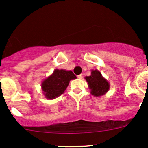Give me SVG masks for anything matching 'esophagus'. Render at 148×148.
<instances>
[{
	"label": "esophagus",
	"mask_w": 148,
	"mask_h": 148,
	"mask_svg": "<svg viewBox=\"0 0 148 148\" xmlns=\"http://www.w3.org/2000/svg\"><path fill=\"white\" fill-rule=\"evenodd\" d=\"M78 78L79 79H82L83 78L82 75V74H80V75H79V76H78Z\"/></svg>",
	"instance_id": "1"
}]
</instances>
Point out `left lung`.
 I'll list each match as a JSON object with an SVG mask.
<instances>
[{
	"mask_svg": "<svg viewBox=\"0 0 148 148\" xmlns=\"http://www.w3.org/2000/svg\"><path fill=\"white\" fill-rule=\"evenodd\" d=\"M90 93L95 97H101L104 95L109 91L110 84L102 77L100 71L97 69L91 70V75L84 77Z\"/></svg>",
	"mask_w": 148,
	"mask_h": 148,
	"instance_id": "obj_1",
	"label": "left lung"
}]
</instances>
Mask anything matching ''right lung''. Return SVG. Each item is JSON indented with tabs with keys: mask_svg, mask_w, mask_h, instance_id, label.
I'll use <instances>...</instances> for the list:
<instances>
[{
	"mask_svg": "<svg viewBox=\"0 0 148 148\" xmlns=\"http://www.w3.org/2000/svg\"><path fill=\"white\" fill-rule=\"evenodd\" d=\"M75 79L77 77L71 70L55 69L52 74L41 82V90L45 98L47 99L57 98L64 94L69 82Z\"/></svg>",
	"mask_w": 148,
	"mask_h": 148,
	"instance_id": "add662e5",
	"label": "right lung"
}]
</instances>
